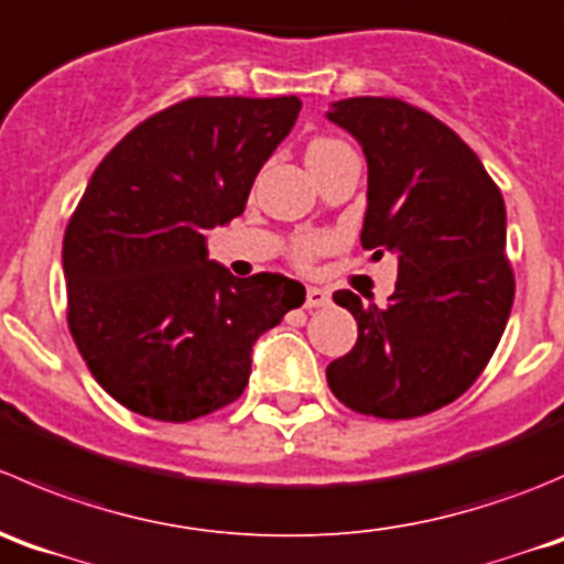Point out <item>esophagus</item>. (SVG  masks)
<instances>
[{"label": "esophagus", "mask_w": 564, "mask_h": 564, "mask_svg": "<svg viewBox=\"0 0 564 564\" xmlns=\"http://www.w3.org/2000/svg\"><path fill=\"white\" fill-rule=\"evenodd\" d=\"M326 304H328V290L306 288V299H304L306 310H315V306H326Z\"/></svg>", "instance_id": "1"}]
</instances>
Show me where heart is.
Returning <instances> with one entry per match:
<instances>
[{
    "label": "heart",
    "mask_w": 564,
    "mask_h": 564,
    "mask_svg": "<svg viewBox=\"0 0 564 564\" xmlns=\"http://www.w3.org/2000/svg\"><path fill=\"white\" fill-rule=\"evenodd\" d=\"M345 150H350V148L343 142V139L315 137V139H310V144H306V164H317V161H326V159H332V155L345 153ZM334 247H337V238L326 236V232L304 236V238H299V241H295L293 260L306 269V265L315 263V260L321 258V254L332 252Z\"/></svg>",
    "instance_id": "b5f03b06"
}]
</instances>
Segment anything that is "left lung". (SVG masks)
<instances>
[{
    "label": "left lung",
    "instance_id": "1",
    "mask_svg": "<svg viewBox=\"0 0 564 564\" xmlns=\"http://www.w3.org/2000/svg\"><path fill=\"white\" fill-rule=\"evenodd\" d=\"M326 117L365 150L361 247L398 254L387 306L334 293L359 337L326 381L359 414L425 416L477 381L505 334L516 295L505 199L469 144L425 109L365 95L337 100Z\"/></svg>",
    "mask_w": 564,
    "mask_h": 564
}]
</instances>
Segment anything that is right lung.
Returning <instances> with one entry per match:
<instances>
[{
	"label": "right lung",
	"mask_w": 564,
	"mask_h": 564,
	"mask_svg": "<svg viewBox=\"0 0 564 564\" xmlns=\"http://www.w3.org/2000/svg\"><path fill=\"white\" fill-rule=\"evenodd\" d=\"M299 111L295 95L181 100L93 172L63 241L68 328L126 409L161 422L225 409L247 389L254 339L304 304V284L238 280L205 249V230L243 214Z\"/></svg>",
	"instance_id": "right-lung-1"
}]
</instances>
